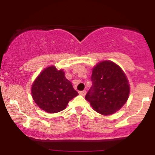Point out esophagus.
Segmentation results:
<instances>
[{
  "label": "esophagus",
  "instance_id": "34e87169",
  "mask_svg": "<svg viewBox=\"0 0 155 155\" xmlns=\"http://www.w3.org/2000/svg\"><path fill=\"white\" fill-rule=\"evenodd\" d=\"M86 90H83V91H79V95H82V96H84L85 95H86Z\"/></svg>",
  "mask_w": 155,
  "mask_h": 155
}]
</instances>
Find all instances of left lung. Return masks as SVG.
Here are the masks:
<instances>
[{
  "label": "left lung",
  "mask_w": 155,
  "mask_h": 155,
  "mask_svg": "<svg viewBox=\"0 0 155 155\" xmlns=\"http://www.w3.org/2000/svg\"><path fill=\"white\" fill-rule=\"evenodd\" d=\"M91 81L92 85L85 98L101 114H112L128 99V81L123 71L113 62L97 64L92 70Z\"/></svg>",
  "instance_id": "left-lung-1"
}]
</instances>
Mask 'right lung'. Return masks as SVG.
<instances>
[{
    "mask_svg": "<svg viewBox=\"0 0 155 155\" xmlns=\"http://www.w3.org/2000/svg\"><path fill=\"white\" fill-rule=\"evenodd\" d=\"M31 91L35 104L48 113L63 111L69 101L79 95L63 71L57 70L54 66L47 68L39 74Z\"/></svg>",
    "mask_w": 155,
    "mask_h": 155,
    "instance_id": "1",
    "label": "right lung"
}]
</instances>
